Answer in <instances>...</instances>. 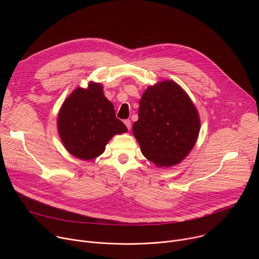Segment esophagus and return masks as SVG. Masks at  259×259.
Masks as SVG:
<instances>
[{
  "mask_svg": "<svg viewBox=\"0 0 259 259\" xmlns=\"http://www.w3.org/2000/svg\"><path fill=\"white\" fill-rule=\"evenodd\" d=\"M124 124L126 125V127H127L128 130L131 129V121H130V120H125V121H124Z\"/></svg>",
  "mask_w": 259,
  "mask_h": 259,
  "instance_id": "34e87169",
  "label": "esophagus"
}]
</instances>
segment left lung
I'll use <instances>...</instances> for the list:
<instances>
[{"label":"left lung","instance_id":"1","mask_svg":"<svg viewBox=\"0 0 259 259\" xmlns=\"http://www.w3.org/2000/svg\"><path fill=\"white\" fill-rule=\"evenodd\" d=\"M201 129L198 109L172 80L149 86L139 101L132 126L142 155L159 168L181 163L192 152Z\"/></svg>","mask_w":259,"mask_h":259}]
</instances>
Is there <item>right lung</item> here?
I'll use <instances>...</instances> for the list:
<instances>
[{
    "instance_id": "1",
    "label": "right lung",
    "mask_w": 259,
    "mask_h": 259,
    "mask_svg": "<svg viewBox=\"0 0 259 259\" xmlns=\"http://www.w3.org/2000/svg\"><path fill=\"white\" fill-rule=\"evenodd\" d=\"M57 131L65 150L80 160L89 161L103 154L105 145L126 126L116 118L114 104L100 83L78 87L63 101L57 116Z\"/></svg>"
}]
</instances>
